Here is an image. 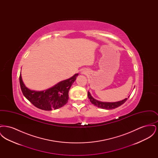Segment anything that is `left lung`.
Returning <instances> with one entry per match:
<instances>
[{"label": "left lung", "instance_id": "left-lung-1", "mask_svg": "<svg viewBox=\"0 0 158 158\" xmlns=\"http://www.w3.org/2000/svg\"><path fill=\"white\" fill-rule=\"evenodd\" d=\"M88 97L89 99L90 100V102L96 106H98L100 108L102 109H105V110H112L116 108L118 106H120L121 105H123L127 100L128 98H125L124 99L120 101H118V102H101L98 101L97 99H95V98H93L92 97V95H90V92L88 91Z\"/></svg>", "mask_w": 158, "mask_h": 158}]
</instances>
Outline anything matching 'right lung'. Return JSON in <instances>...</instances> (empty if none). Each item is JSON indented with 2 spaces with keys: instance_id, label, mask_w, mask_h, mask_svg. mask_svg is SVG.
Returning <instances> with one entry per match:
<instances>
[{
  "instance_id": "add662e5",
  "label": "right lung",
  "mask_w": 158,
  "mask_h": 158,
  "mask_svg": "<svg viewBox=\"0 0 158 158\" xmlns=\"http://www.w3.org/2000/svg\"><path fill=\"white\" fill-rule=\"evenodd\" d=\"M78 73L70 78L61 81L51 88L42 91L29 89L27 88L19 76V83L23 95L35 106L45 111L60 108L68 103L69 91L75 81Z\"/></svg>"
}]
</instances>
